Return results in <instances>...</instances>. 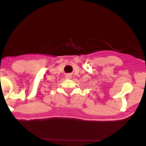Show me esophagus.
<instances>
[{
  "label": "esophagus",
  "mask_w": 146,
  "mask_h": 146,
  "mask_svg": "<svg viewBox=\"0 0 146 146\" xmlns=\"http://www.w3.org/2000/svg\"><path fill=\"white\" fill-rule=\"evenodd\" d=\"M71 75L70 74H66V78H68V79H70V78H71Z\"/></svg>",
  "instance_id": "1"
}]
</instances>
